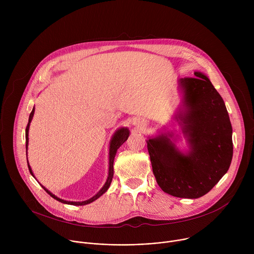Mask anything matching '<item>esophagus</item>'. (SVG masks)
<instances>
[{"label":"esophagus","mask_w":254,"mask_h":254,"mask_svg":"<svg viewBox=\"0 0 254 254\" xmlns=\"http://www.w3.org/2000/svg\"><path fill=\"white\" fill-rule=\"evenodd\" d=\"M133 125H138V122H137V121H135V122H134V124H133Z\"/></svg>","instance_id":"34e87169"}]
</instances>
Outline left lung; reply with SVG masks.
<instances>
[{
  "label": "left lung",
  "mask_w": 254,
  "mask_h": 254,
  "mask_svg": "<svg viewBox=\"0 0 254 254\" xmlns=\"http://www.w3.org/2000/svg\"><path fill=\"white\" fill-rule=\"evenodd\" d=\"M179 79L182 94L174 116L189 151H180L174 132L163 130L147 139L153 173L161 189L174 197L196 199L207 194L227 173L233 156L232 127L225 103L210 79Z\"/></svg>",
  "instance_id": "obj_1"
}]
</instances>
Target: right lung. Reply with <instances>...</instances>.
<instances>
[{
	"instance_id": "obj_1",
	"label": "right lung",
	"mask_w": 254,
	"mask_h": 254,
	"mask_svg": "<svg viewBox=\"0 0 254 254\" xmlns=\"http://www.w3.org/2000/svg\"><path fill=\"white\" fill-rule=\"evenodd\" d=\"M34 113H35V107H33V110L29 116V123L27 125V127H26V154H27V150H28V143H29V127H30V124H31V121L34 117ZM129 135V130L127 127H120L119 129L116 130V132L114 133V135L112 136L111 138V141H110V157H108V160H110V162H108V176H107V179H106V182L105 184L102 186V188L93 196L91 197L90 199L88 200H85V201H81V202H73V201H66V200H63V199H60L59 197L55 196L54 194H52L48 189H46L44 186H42L44 188V190L52 197L54 198L55 200L61 202V203H64V204H68V205H74V206H82V205H86V204H89L93 201H95L96 199H98L101 195H103L107 190L108 188H110L111 186V183L113 181V178H114V161H115V157L117 155V151L118 149L122 146V144L127 139ZM28 168H29V171H30V174L35 178L33 172H32V169L28 163Z\"/></svg>"
}]
</instances>
